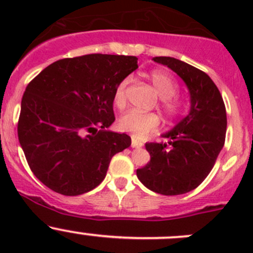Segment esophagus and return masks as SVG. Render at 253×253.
Returning <instances> with one entry per match:
<instances>
[{"mask_svg":"<svg viewBox=\"0 0 253 253\" xmlns=\"http://www.w3.org/2000/svg\"><path fill=\"white\" fill-rule=\"evenodd\" d=\"M131 145H132V148H141V147H143V143L139 142V141H137V139L134 138V137H132Z\"/></svg>","mask_w":253,"mask_h":253,"instance_id":"esophagus-1","label":"esophagus"}]
</instances>
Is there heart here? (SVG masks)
Instances as JSON below:
<instances>
[{
	"label": "heart",
	"instance_id": "obj_1",
	"mask_svg": "<svg viewBox=\"0 0 253 253\" xmlns=\"http://www.w3.org/2000/svg\"><path fill=\"white\" fill-rule=\"evenodd\" d=\"M154 85L158 95L162 98V105L169 117H176L182 112V103L175 96L177 91V84L175 79L164 71H153L148 76ZM128 81L120 82L114 93V104L116 108L122 109L126 105V86ZM160 119L152 112H142L131 110L121 116L119 120V128L121 131L129 132L136 138H143L147 134L155 132L159 128Z\"/></svg>",
	"mask_w": 253,
	"mask_h": 253
}]
</instances>
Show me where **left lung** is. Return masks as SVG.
<instances>
[{
	"mask_svg": "<svg viewBox=\"0 0 253 253\" xmlns=\"http://www.w3.org/2000/svg\"><path fill=\"white\" fill-rule=\"evenodd\" d=\"M153 61L168 66L190 91V112L163 134L168 143H145L150 162L137 169V177L153 192L183 195L203 182L223 149L226 111L223 98L207 73L183 61L160 56Z\"/></svg>",
	"mask_w": 253,
	"mask_h": 253,
	"instance_id": "obj_1",
	"label": "left lung"
}]
</instances>
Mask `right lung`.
Masks as SVG:
<instances>
[{
	"label": "right lung",
	"instance_id": "1",
	"mask_svg": "<svg viewBox=\"0 0 253 253\" xmlns=\"http://www.w3.org/2000/svg\"><path fill=\"white\" fill-rule=\"evenodd\" d=\"M136 56L62 58L25 88L18 138L34 175L55 192L78 196L100 185L111 158L131 145L126 133L109 131L114 93L138 68Z\"/></svg>",
	"mask_w": 253,
	"mask_h": 253
}]
</instances>
